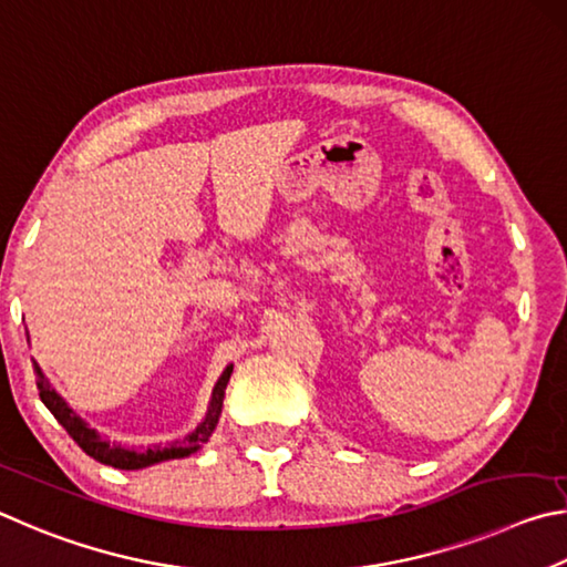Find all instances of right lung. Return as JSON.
Masks as SVG:
<instances>
[{"label": "right lung", "instance_id": "right-lung-1", "mask_svg": "<svg viewBox=\"0 0 567 567\" xmlns=\"http://www.w3.org/2000/svg\"><path fill=\"white\" fill-rule=\"evenodd\" d=\"M231 371H234V365H226L221 379H218L214 385V393H212V401H208V411L204 415V421L198 423L192 433L184 435L182 441H174L168 445H154V449H146V451H132V449H122L118 443L102 439V435H99L94 429H89V425L79 419L72 409H69L62 395L52 389V383L47 381L42 369L34 363L39 399H42L47 409L54 413V419L64 425L66 433L72 435L79 449H82L86 455H92L94 461L112 465V468H122V471H138V468H146V465H154V463L186 458V455H192L202 449V445L212 439V433L218 423V415H221L226 383H228V379H231Z\"/></svg>", "mask_w": 567, "mask_h": 567}]
</instances>
